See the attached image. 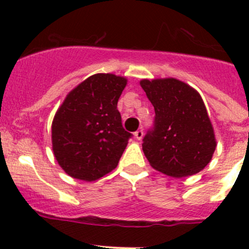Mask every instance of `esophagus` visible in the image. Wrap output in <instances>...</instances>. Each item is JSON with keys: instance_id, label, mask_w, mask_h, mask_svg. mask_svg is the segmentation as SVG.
I'll return each instance as SVG.
<instances>
[{"instance_id": "esophagus-1", "label": "esophagus", "mask_w": 249, "mask_h": 249, "mask_svg": "<svg viewBox=\"0 0 249 249\" xmlns=\"http://www.w3.org/2000/svg\"><path fill=\"white\" fill-rule=\"evenodd\" d=\"M134 136H135V139H136V140H139V141L142 140L143 130H137V131L134 134Z\"/></svg>"}]
</instances>
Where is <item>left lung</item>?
Returning <instances> with one entry per match:
<instances>
[{"label":"left lung","instance_id":"1","mask_svg":"<svg viewBox=\"0 0 249 249\" xmlns=\"http://www.w3.org/2000/svg\"><path fill=\"white\" fill-rule=\"evenodd\" d=\"M140 84L155 109L154 130L142 144L150 166L176 178L202 171L217 140L201 95L176 78L142 79Z\"/></svg>","mask_w":249,"mask_h":249}]
</instances>
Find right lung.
Here are the masks:
<instances>
[{"label": "right lung", "mask_w": 249, "mask_h": 249, "mask_svg": "<svg viewBox=\"0 0 249 249\" xmlns=\"http://www.w3.org/2000/svg\"><path fill=\"white\" fill-rule=\"evenodd\" d=\"M127 78L113 73L88 77L71 90L52 123L53 153L76 179L92 182L118 166L131 134L117 109Z\"/></svg>", "instance_id": "add662e5"}]
</instances>
